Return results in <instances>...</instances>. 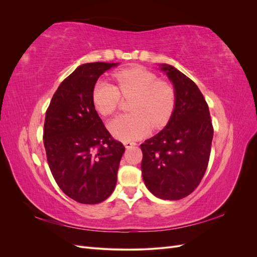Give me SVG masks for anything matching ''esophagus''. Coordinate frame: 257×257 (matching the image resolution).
Masks as SVG:
<instances>
[{"label": "esophagus", "instance_id": "esophagus-1", "mask_svg": "<svg viewBox=\"0 0 257 257\" xmlns=\"http://www.w3.org/2000/svg\"><path fill=\"white\" fill-rule=\"evenodd\" d=\"M135 145H136V144H135V143H133V142H124V146H125L126 149H130V148L134 147Z\"/></svg>", "mask_w": 257, "mask_h": 257}]
</instances>
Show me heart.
Here are the masks:
<instances>
[{
	"label": "heart",
	"instance_id": "obj_1",
	"mask_svg": "<svg viewBox=\"0 0 257 257\" xmlns=\"http://www.w3.org/2000/svg\"><path fill=\"white\" fill-rule=\"evenodd\" d=\"M116 85L99 80L93 89V103L99 113L111 115L120 105L121 95L133 96L131 113L118 115L108 124L111 133L130 142L147 134L152 127L166 125L176 105V91L170 83L160 80L142 66L122 69L113 74Z\"/></svg>",
	"mask_w": 257,
	"mask_h": 257
}]
</instances>
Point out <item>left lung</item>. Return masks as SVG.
Wrapping results in <instances>:
<instances>
[{
    "label": "left lung",
    "instance_id": "obj_1",
    "mask_svg": "<svg viewBox=\"0 0 257 257\" xmlns=\"http://www.w3.org/2000/svg\"><path fill=\"white\" fill-rule=\"evenodd\" d=\"M173 81L176 105L167 125L141 145L142 173L153 195L178 200L195 190L209 163L213 126L197 85L175 67L162 64Z\"/></svg>",
    "mask_w": 257,
    "mask_h": 257
}]
</instances>
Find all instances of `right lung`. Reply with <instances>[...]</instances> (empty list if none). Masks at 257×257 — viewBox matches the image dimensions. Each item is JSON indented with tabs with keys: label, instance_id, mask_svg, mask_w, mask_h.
I'll return each instance as SVG.
<instances>
[{
	"label": "right lung",
	"instance_id": "add662e5",
	"mask_svg": "<svg viewBox=\"0 0 257 257\" xmlns=\"http://www.w3.org/2000/svg\"><path fill=\"white\" fill-rule=\"evenodd\" d=\"M115 65L94 62L77 67L46 110L43 139L50 172L63 193L80 204H98L111 195L125 151L93 103L99 76Z\"/></svg>",
	"mask_w": 257,
	"mask_h": 257
}]
</instances>
